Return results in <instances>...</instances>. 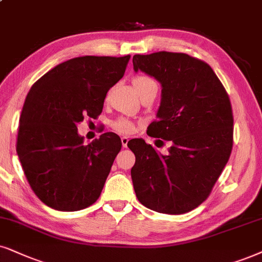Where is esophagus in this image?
I'll use <instances>...</instances> for the list:
<instances>
[{"mask_svg":"<svg viewBox=\"0 0 262 262\" xmlns=\"http://www.w3.org/2000/svg\"><path fill=\"white\" fill-rule=\"evenodd\" d=\"M121 141H122V146H123V147H127L129 139H128L127 137H122V138H121Z\"/></svg>","mask_w":262,"mask_h":262,"instance_id":"1","label":"esophagus"}]
</instances>
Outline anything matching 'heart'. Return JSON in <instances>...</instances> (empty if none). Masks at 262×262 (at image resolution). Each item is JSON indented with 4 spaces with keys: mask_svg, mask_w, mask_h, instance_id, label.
<instances>
[{
    "mask_svg": "<svg viewBox=\"0 0 262 262\" xmlns=\"http://www.w3.org/2000/svg\"><path fill=\"white\" fill-rule=\"evenodd\" d=\"M133 84H134L135 91L138 92V94H140V93L146 91V89L151 87H157V83H156L155 79L148 77V76H139V77L134 79ZM111 125L115 130L118 132V133H123V134L133 133L135 129L133 122L123 117L117 118V120L112 122Z\"/></svg>",
    "mask_w": 262,
    "mask_h": 262,
    "instance_id": "obj_1",
    "label": "heart"
}]
</instances>
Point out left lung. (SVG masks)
<instances>
[{"instance_id":"obj_1","label":"left lung","mask_w":262,"mask_h":262,"mask_svg":"<svg viewBox=\"0 0 262 262\" xmlns=\"http://www.w3.org/2000/svg\"><path fill=\"white\" fill-rule=\"evenodd\" d=\"M133 66L161 83L157 121L147 134L170 145L162 155L142 139L128 142L135 155L130 170L135 194L158 213H187L207 200L230 158V99L213 69L184 53L137 54Z\"/></svg>"}]
</instances>
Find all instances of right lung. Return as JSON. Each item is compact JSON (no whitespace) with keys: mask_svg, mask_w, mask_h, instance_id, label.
Masks as SVG:
<instances>
[{"mask_svg":"<svg viewBox=\"0 0 262 262\" xmlns=\"http://www.w3.org/2000/svg\"><path fill=\"white\" fill-rule=\"evenodd\" d=\"M130 55L78 57L61 62L32 85L19 121L16 154L36 196L55 210L84 209L98 200L122 147L115 133L85 145L77 132L97 118Z\"/></svg>","mask_w":262,"mask_h":262,"instance_id":"obj_1","label":"right lung"}]
</instances>
